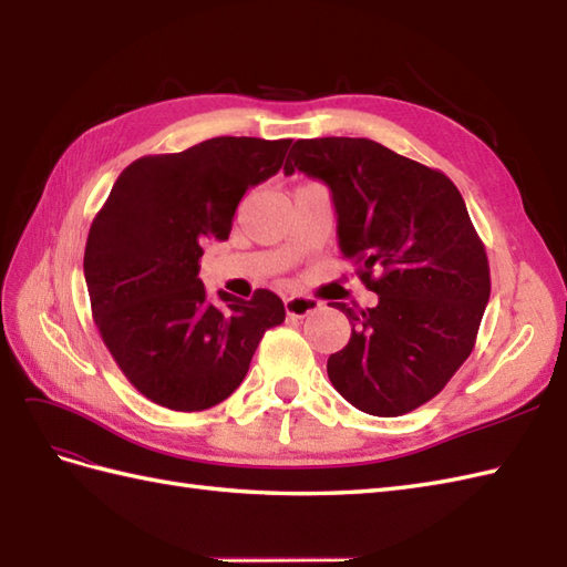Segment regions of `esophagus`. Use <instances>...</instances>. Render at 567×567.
<instances>
[{
  "label": "esophagus",
  "mask_w": 567,
  "mask_h": 567,
  "mask_svg": "<svg viewBox=\"0 0 567 567\" xmlns=\"http://www.w3.org/2000/svg\"><path fill=\"white\" fill-rule=\"evenodd\" d=\"M316 309H321V301L313 297L295 295V297L285 299V311H287V316H292V319H305V316L313 313Z\"/></svg>",
  "instance_id": "esophagus-1"
}]
</instances>
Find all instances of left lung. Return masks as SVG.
<instances>
[{"instance_id":"8db88e82","label":"left lung","mask_w":567,"mask_h":567,"mask_svg":"<svg viewBox=\"0 0 567 567\" xmlns=\"http://www.w3.org/2000/svg\"><path fill=\"white\" fill-rule=\"evenodd\" d=\"M295 168L331 188L340 251L379 295L372 309L336 305L352 336L328 379L362 413H411L466 362L491 299L464 197L442 171L364 137L297 140L285 174Z\"/></svg>"}]
</instances>
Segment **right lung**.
<instances>
[{
    "label": "right lung",
    "instance_id": "add662e5",
    "mask_svg": "<svg viewBox=\"0 0 567 567\" xmlns=\"http://www.w3.org/2000/svg\"><path fill=\"white\" fill-rule=\"evenodd\" d=\"M292 140L213 137L130 164L89 229L91 313L115 364L142 396L205 411L244 381L262 333L285 321L282 299L256 289L209 301L203 246L227 241L244 193L275 176Z\"/></svg>",
    "mask_w": 567,
    "mask_h": 567
}]
</instances>
